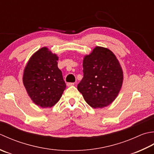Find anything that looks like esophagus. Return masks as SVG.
Returning a JSON list of instances; mask_svg holds the SVG:
<instances>
[{
  "label": "esophagus",
  "instance_id": "34e87169",
  "mask_svg": "<svg viewBox=\"0 0 154 154\" xmlns=\"http://www.w3.org/2000/svg\"><path fill=\"white\" fill-rule=\"evenodd\" d=\"M74 85V83H71V82H68L67 83V86H72Z\"/></svg>",
  "mask_w": 154,
  "mask_h": 154
}]
</instances>
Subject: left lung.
Listing matches in <instances>:
<instances>
[{"label": "left lung", "instance_id": "1", "mask_svg": "<svg viewBox=\"0 0 154 154\" xmlns=\"http://www.w3.org/2000/svg\"><path fill=\"white\" fill-rule=\"evenodd\" d=\"M84 77L78 90L93 108H102L114 101L122 88L123 70L110 50L96 46L83 60Z\"/></svg>", "mask_w": 154, "mask_h": 154}]
</instances>
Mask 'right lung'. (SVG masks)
<instances>
[{"label": "right lung", "instance_id": "right-lung-1", "mask_svg": "<svg viewBox=\"0 0 154 154\" xmlns=\"http://www.w3.org/2000/svg\"><path fill=\"white\" fill-rule=\"evenodd\" d=\"M58 60L57 55L43 47L31 56L24 70L23 81L28 94L43 108L54 106L66 87Z\"/></svg>", "mask_w": 154, "mask_h": 154}]
</instances>
